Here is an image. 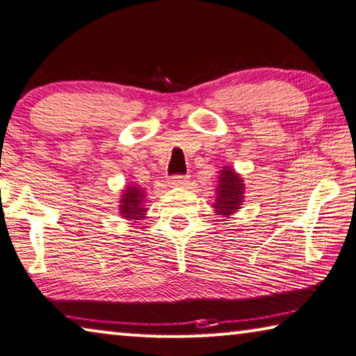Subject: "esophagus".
I'll list each match as a JSON object with an SVG mask.
<instances>
[{
  "instance_id": "34e87169",
  "label": "esophagus",
  "mask_w": 356,
  "mask_h": 356,
  "mask_svg": "<svg viewBox=\"0 0 356 356\" xmlns=\"http://www.w3.org/2000/svg\"><path fill=\"white\" fill-rule=\"evenodd\" d=\"M168 184H170L172 188H181V186L188 184V177H184V175H173V177L168 179Z\"/></svg>"
}]
</instances>
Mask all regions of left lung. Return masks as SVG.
I'll use <instances>...</instances> for the list:
<instances>
[{
  "mask_svg": "<svg viewBox=\"0 0 356 356\" xmlns=\"http://www.w3.org/2000/svg\"><path fill=\"white\" fill-rule=\"evenodd\" d=\"M244 189L239 175L233 172L232 167L223 168L219 177V184H217L216 213L225 217L236 213L244 202Z\"/></svg>",
  "mask_w": 356,
  "mask_h": 356,
  "instance_id": "obj_1",
  "label": "left lung"
}]
</instances>
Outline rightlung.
I'll list each match as a JSON object with an SVG mask.
<instances>
[{"mask_svg":"<svg viewBox=\"0 0 356 356\" xmlns=\"http://www.w3.org/2000/svg\"><path fill=\"white\" fill-rule=\"evenodd\" d=\"M145 192H142L136 186H129L124 189L123 197L120 200V214L123 219L129 220H140L145 216V208H143V200H145Z\"/></svg>","mask_w":356,"mask_h":356,"instance_id":"right-lung-1","label":"right lung"}]
</instances>
